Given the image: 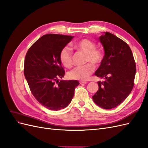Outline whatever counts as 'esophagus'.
<instances>
[{
    "mask_svg": "<svg viewBox=\"0 0 148 148\" xmlns=\"http://www.w3.org/2000/svg\"><path fill=\"white\" fill-rule=\"evenodd\" d=\"M87 83V82H83V81H82V82H79V84H86Z\"/></svg>",
    "mask_w": 148,
    "mask_h": 148,
    "instance_id": "esophagus-1",
    "label": "esophagus"
}]
</instances>
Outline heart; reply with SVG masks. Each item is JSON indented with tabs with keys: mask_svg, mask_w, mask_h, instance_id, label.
<instances>
[{
	"mask_svg": "<svg viewBox=\"0 0 148 148\" xmlns=\"http://www.w3.org/2000/svg\"><path fill=\"white\" fill-rule=\"evenodd\" d=\"M96 44L88 39H83L76 42L73 47L78 51L86 53L85 62L88 63L83 66H77L69 73L71 79L86 80L95 71V66H99L104 59V53L101 49L96 47ZM60 61L64 66L70 68L73 65V52L69 46L62 49L59 54Z\"/></svg>",
	"mask_w": 148,
	"mask_h": 148,
	"instance_id": "b5f03b06",
	"label": "heart"
}]
</instances>
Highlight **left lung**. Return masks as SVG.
Listing matches in <instances>:
<instances>
[{
    "label": "left lung",
    "mask_w": 148,
    "mask_h": 148,
    "mask_svg": "<svg viewBox=\"0 0 148 148\" xmlns=\"http://www.w3.org/2000/svg\"><path fill=\"white\" fill-rule=\"evenodd\" d=\"M99 40L105 54L95 75L104 80L97 83L99 90L92 99L102 108L110 109L122 103L132 91L136 63L130 47L123 40L107 32Z\"/></svg>",
    "instance_id": "8db88e82"
}]
</instances>
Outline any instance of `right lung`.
<instances>
[{"instance_id":"1","label":"right lung","mask_w":148,"mask_h":148,"mask_svg":"<svg viewBox=\"0 0 148 148\" xmlns=\"http://www.w3.org/2000/svg\"><path fill=\"white\" fill-rule=\"evenodd\" d=\"M72 36L47 34L31 46L26 53L24 75L30 91L40 104L51 110L64 109L71 102L77 80H60L65 70L59 59L62 49Z\"/></svg>"}]
</instances>
